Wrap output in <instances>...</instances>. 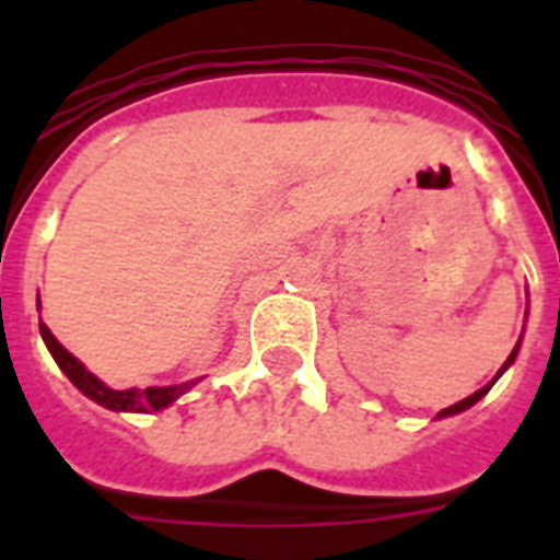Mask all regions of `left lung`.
<instances>
[{"label": "left lung", "instance_id": "obj_1", "mask_svg": "<svg viewBox=\"0 0 560 560\" xmlns=\"http://www.w3.org/2000/svg\"><path fill=\"white\" fill-rule=\"evenodd\" d=\"M517 349H521V342H517V346H514V351H512V354H509V360H505V363H503V369H500V372H497V377H500V374H503L505 369L512 366L514 358H517ZM497 377H494V381H491V383H488V386H482V389H477V392H474V395H468V398H465V400H459V404H453V407L442 409V412H439V418H444V416H456V412H462V409L474 407V404H477V400L482 398V395H486V392L491 389V386H494Z\"/></svg>", "mask_w": 560, "mask_h": 560}]
</instances>
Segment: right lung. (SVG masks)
<instances>
[{"label": "right lung", "instance_id": "right-lung-1", "mask_svg": "<svg viewBox=\"0 0 560 560\" xmlns=\"http://www.w3.org/2000/svg\"><path fill=\"white\" fill-rule=\"evenodd\" d=\"M39 334H43V340H46L48 351H51V358L57 360V366L63 369V374L69 381L78 386V389L92 398L95 404L107 409H116V412H160V409L171 407L174 400L188 392L197 381L188 383H177V386H148V389H109L107 383L98 381L95 374L86 372L81 360L69 354V351L57 342V337L46 328V323H39Z\"/></svg>", "mask_w": 560, "mask_h": 560}]
</instances>
